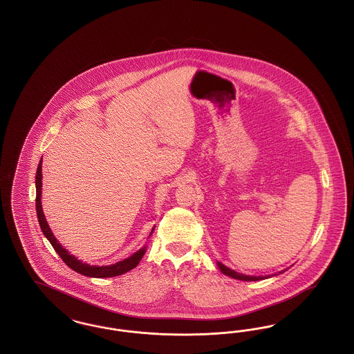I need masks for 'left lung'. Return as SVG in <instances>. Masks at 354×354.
Here are the masks:
<instances>
[{
    "label": "left lung",
    "instance_id": "obj_1",
    "mask_svg": "<svg viewBox=\"0 0 354 354\" xmlns=\"http://www.w3.org/2000/svg\"><path fill=\"white\" fill-rule=\"evenodd\" d=\"M218 266H219V270H221L224 274H227V276H230V277H232V279H236V280H243V281H257V280H263V279H264V276H248V274L237 273L236 270L227 268V267H225V266H223L221 263H218Z\"/></svg>",
    "mask_w": 354,
    "mask_h": 354
}]
</instances>
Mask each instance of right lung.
<instances>
[{"label":"right lung","mask_w":354,"mask_h":354,"mask_svg":"<svg viewBox=\"0 0 354 354\" xmlns=\"http://www.w3.org/2000/svg\"><path fill=\"white\" fill-rule=\"evenodd\" d=\"M42 160V159H41ZM41 163L38 165V169H37V174H35V189H37V195H35V209H37V218H38V223H39V227L44 232V235L46 236V239L50 241L53 248L55 250V252L59 254V257L64 260V263L68 266V268H71L81 274L84 276H88V277H114V276H119V274H123L129 270L135 268L140 259L143 257V254L146 252V247L139 250L138 252H135L133 256H130L129 259H124L123 261H118L117 264H113V266H102V267H97V266H88L86 263H82L81 260H77L73 254L70 253L57 241V239L54 237V235L51 234L50 228L48 225V221L45 219V215L42 212V205H41V187H42V167H41ZM153 231V230H152Z\"/></svg>","instance_id":"obj_1"}]
</instances>
